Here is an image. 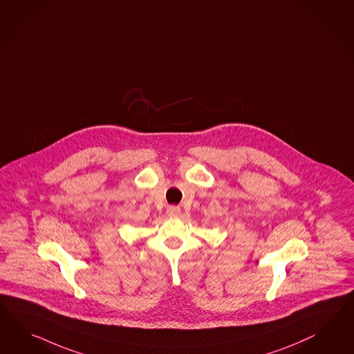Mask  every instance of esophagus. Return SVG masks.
<instances>
[{"mask_svg":"<svg viewBox=\"0 0 354 354\" xmlns=\"http://www.w3.org/2000/svg\"><path fill=\"white\" fill-rule=\"evenodd\" d=\"M180 207H178V206H170V207H167V209H166V214L169 216H174V217L180 215Z\"/></svg>","mask_w":354,"mask_h":354,"instance_id":"34e87169","label":"esophagus"}]
</instances>
